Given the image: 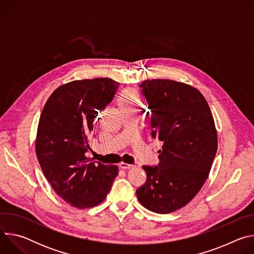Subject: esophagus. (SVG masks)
<instances>
[{
	"label": "esophagus",
	"instance_id": "1",
	"mask_svg": "<svg viewBox=\"0 0 254 254\" xmlns=\"http://www.w3.org/2000/svg\"><path fill=\"white\" fill-rule=\"evenodd\" d=\"M119 166H120V168L123 169V170H128V169L133 168L132 165H129V164H127V163H121Z\"/></svg>",
	"mask_w": 254,
	"mask_h": 254
}]
</instances>
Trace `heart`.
Listing matches in <instances>:
<instances>
[{"label": "heart", "instance_id": "1", "mask_svg": "<svg viewBox=\"0 0 254 254\" xmlns=\"http://www.w3.org/2000/svg\"><path fill=\"white\" fill-rule=\"evenodd\" d=\"M120 101L123 111L137 110V107L140 105L138 93L134 89L125 90L121 95Z\"/></svg>", "mask_w": 254, "mask_h": 254}]
</instances>
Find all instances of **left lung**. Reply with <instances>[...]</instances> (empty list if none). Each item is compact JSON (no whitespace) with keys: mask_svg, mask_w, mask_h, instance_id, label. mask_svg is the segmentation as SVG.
<instances>
[{"mask_svg":"<svg viewBox=\"0 0 254 254\" xmlns=\"http://www.w3.org/2000/svg\"><path fill=\"white\" fill-rule=\"evenodd\" d=\"M139 86L151 111L152 136L164 143L159 165L142 166L147 182L136 197L150 211L168 214L188 204L204 185L217 152V131L195 87L169 79L144 80Z\"/></svg>","mask_w":254,"mask_h":254,"instance_id":"obj_1","label":"left lung"}]
</instances>
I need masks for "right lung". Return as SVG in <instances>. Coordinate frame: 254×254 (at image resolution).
I'll return each instance as SVG.
<instances>
[{"instance_id":"add662e5","label":"right lung","mask_w":254,"mask_h":254,"mask_svg":"<svg viewBox=\"0 0 254 254\" xmlns=\"http://www.w3.org/2000/svg\"><path fill=\"white\" fill-rule=\"evenodd\" d=\"M112 78L74 80L56 88L42 111L35 150L47 181L65 202L79 209L100 204L119 174L118 166L86 157L93 122L118 90Z\"/></svg>"}]
</instances>
